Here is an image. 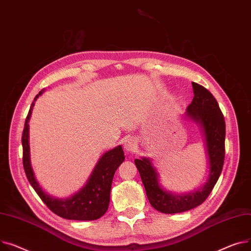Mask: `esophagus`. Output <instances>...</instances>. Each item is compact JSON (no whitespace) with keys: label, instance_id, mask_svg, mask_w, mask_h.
Instances as JSON below:
<instances>
[{"label":"esophagus","instance_id":"1","mask_svg":"<svg viewBox=\"0 0 251 251\" xmlns=\"http://www.w3.org/2000/svg\"><path fill=\"white\" fill-rule=\"evenodd\" d=\"M124 146H125V150L126 152H129V153L135 152V150L137 149V142H136L135 139L128 138V139L126 140Z\"/></svg>","mask_w":251,"mask_h":251}]
</instances>
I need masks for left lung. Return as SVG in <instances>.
<instances>
[{
	"label": "left lung",
	"mask_w": 251,
	"mask_h": 251,
	"mask_svg": "<svg viewBox=\"0 0 251 251\" xmlns=\"http://www.w3.org/2000/svg\"><path fill=\"white\" fill-rule=\"evenodd\" d=\"M194 99L187 107L185 115L202 130L207 156L209 157L210 174L204 185L188 194H173L159 183V175L151 159H136L146 195L154 209L164 214H176L194 209L202 203L222 172L225 158L226 126L224 116L213 94L198 83L193 82Z\"/></svg>",
	"instance_id": "8db88e82"
}]
</instances>
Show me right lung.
<instances>
[{
	"label": "right lung",
	"instance_id": "1",
	"mask_svg": "<svg viewBox=\"0 0 251 251\" xmlns=\"http://www.w3.org/2000/svg\"><path fill=\"white\" fill-rule=\"evenodd\" d=\"M40 91L34 98L27 114L22 134L23 166L28 181L30 182L41 201L55 215L68 220L91 221L97 220L104 215L108 209L110 200V189L113 175L125 160V153L122 146L105 152L98 160L87 183L70 198L57 199L44 191L35 178L30 162V148H29V120L37 98L42 94Z\"/></svg>",
	"mask_w": 251,
	"mask_h": 251
}]
</instances>
